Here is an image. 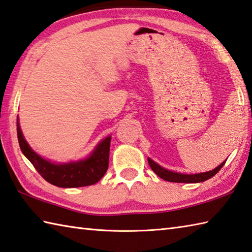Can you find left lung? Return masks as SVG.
Here are the masks:
<instances>
[{"mask_svg":"<svg viewBox=\"0 0 252 252\" xmlns=\"http://www.w3.org/2000/svg\"><path fill=\"white\" fill-rule=\"evenodd\" d=\"M147 160H149V164H150V167L152 168V170L154 171L157 176L160 177L161 179L169 181V182H184V184H196V182H203L205 180H208L218 174L220 169L224 166V164L226 162V159H225L220 165L216 167L215 169H212L210 171L200 172V174L188 175V174H180V172H175V171H171V170H168L166 168H162L161 166H159L157 162L152 160L151 158H147Z\"/></svg>","mask_w":252,"mask_h":252,"instance_id":"1","label":"left lung"}]
</instances>
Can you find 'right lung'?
<instances>
[{
    "label": "right lung",
    "mask_w": 252,
    "mask_h": 252,
    "mask_svg": "<svg viewBox=\"0 0 252 252\" xmlns=\"http://www.w3.org/2000/svg\"><path fill=\"white\" fill-rule=\"evenodd\" d=\"M17 137L23 154L32 162L42 178L60 188H77L95 185L106 174L109 165L110 135L98 143L86 158L62 164L43 158L29 146L23 135L18 117Z\"/></svg>",
    "instance_id": "obj_1"
}]
</instances>
